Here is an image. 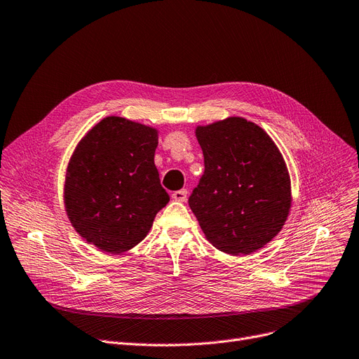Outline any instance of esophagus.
I'll use <instances>...</instances> for the list:
<instances>
[{
	"label": "esophagus",
	"mask_w": 359,
	"mask_h": 359,
	"mask_svg": "<svg viewBox=\"0 0 359 359\" xmlns=\"http://www.w3.org/2000/svg\"><path fill=\"white\" fill-rule=\"evenodd\" d=\"M172 198L177 202H184L186 198H187V191L186 189H180V191H176L172 194Z\"/></svg>",
	"instance_id": "obj_1"
}]
</instances>
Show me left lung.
<instances>
[{"label": "left lung", "mask_w": 359, "mask_h": 359, "mask_svg": "<svg viewBox=\"0 0 359 359\" xmlns=\"http://www.w3.org/2000/svg\"><path fill=\"white\" fill-rule=\"evenodd\" d=\"M195 135L205 172L189 206L214 248L250 255L268 244L288 218L291 179L284 157L259 125L231 116Z\"/></svg>", "instance_id": "8db88e82"}]
</instances>
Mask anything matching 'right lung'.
Masks as SVG:
<instances>
[{
  "instance_id": "1",
  "label": "right lung",
  "mask_w": 359,
  "mask_h": 359,
  "mask_svg": "<svg viewBox=\"0 0 359 359\" xmlns=\"http://www.w3.org/2000/svg\"><path fill=\"white\" fill-rule=\"evenodd\" d=\"M158 130L119 116L94 125L69 158L64 203L86 241L119 255L145 238L170 196L154 164Z\"/></svg>"
}]
</instances>
